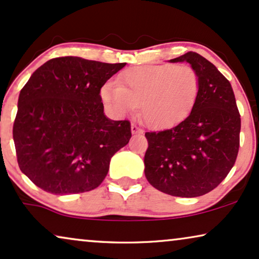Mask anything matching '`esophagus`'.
Returning a JSON list of instances; mask_svg holds the SVG:
<instances>
[{
	"label": "esophagus",
	"instance_id": "34e87169",
	"mask_svg": "<svg viewBox=\"0 0 259 259\" xmlns=\"http://www.w3.org/2000/svg\"><path fill=\"white\" fill-rule=\"evenodd\" d=\"M142 132H143V130L141 129L139 125H136V124H132V134H134V135H135V134L142 133Z\"/></svg>",
	"mask_w": 259,
	"mask_h": 259
}]
</instances>
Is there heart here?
I'll return each mask as SVG.
<instances>
[{"label":"heart","mask_w":259,"mask_h":259,"mask_svg":"<svg viewBox=\"0 0 259 259\" xmlns=\"http://www.w3.org/2000/svg\"><path fill=\"white\" fill-rule=\"evenodd\" d=\"M200 92L198 72L188 65H143L126 68L116 84L101 90L103 102L117 115L134 111L151 127H167L191 112Z\"/></svg>","instance_id":"obj_1"}]
</instances>
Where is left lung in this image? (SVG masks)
Returning a JSON list of instances; mask_svg holds the SVG:
<instances>
[{
    "label": "left lung",
    "instance_id": "8db88e82",
    "mask_svg": "<svg viewBox=\"0 0 259 259\" xmlns=\"http://www.w3.org/2000/svg\"><path fill=\"white\" fill-rule=\"evenodd\" d=\"M170 63L198 72L200 92L181 123L146 133L144 174L158 191L195 198L214 189L232 169L239 149L240 115L230 81L204 57L188 52Z\"/></svg>",
    "mask_w": 259,
    "mask_h": 259
}]
</instances>
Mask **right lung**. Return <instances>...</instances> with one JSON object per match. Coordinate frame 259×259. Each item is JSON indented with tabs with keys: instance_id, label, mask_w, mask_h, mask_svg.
Segmentation results:
<instances>
[{
	"instance_id": "right-lung-1",
	"label": "right lung",
	"mask_w": 259,
	"mask_h": 259,
	"mask_svg": "<svg viewBox=\"0 0 259 259\" xmlns=\"http://www.w3.org/2000/svg\"><path fill=\"white\" fill-rule=\"evenodd\" d=\"M125 66L79 57L48 60L30 75L13 126L17 163L52 194L97 188L111 157L132 137L129 120L104 113L102 86Z\"/></svg>"
}]
</instances>
